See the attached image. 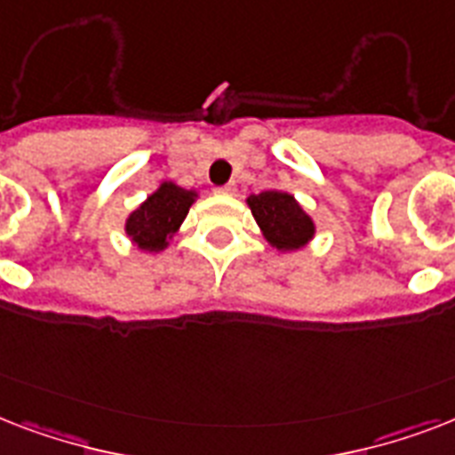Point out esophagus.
I'll list each match as a JSON object with an SVG mask.
<instances>
[{"instance_id":"34e87169","label":"esophagus","mask_w":455,"mask_h":455,"mask_svg":"<svg viewBox=\"0 0 455 455\" xmlns=\"http://www.w3.org/2000/svg\"><path fill=\"white\" fill-rule=\"evenodd\" d=\"M217 193H221V196H234V193H235V186H234V184L220 186V188H217Z\"/></svg>"}]
</instances>
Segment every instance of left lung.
Listing matches in <instances>:
<instances>
[{
	"mask_svg": "<svg viewBox=\"0 0 455 455\" xmlns=\"http://www.w3.org/2000/svg\"><path fill=\"white\" fill-rule=\"evenodd\" d=\"M248 205L264 238L281 252L304 248L314 238V221L291 193L262 191L250 196Z\"/></svg>",
	"mask_w": 455,
	"mask_h": 455,
	"instance_id": "obj_1",
	"label": "left lung"
}]
</instances>
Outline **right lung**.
<instances>
[{
    "instance_id": "right-lung-1",
    "label": "right lung",
    "mask_w": 455,
    "mask_h": 455,
    "mask_svg": "<svg viewBox=\"0 0 455 455\" xmlns=\"http://www.w3.org/2000/svg\"><path fill=\"white\" fill-rule=\"evenodd\" d=\"M198 198L196 191H186L174 181H163L124 221V231L139 250L160 252L170 245L188 214V207Z\"/></svg>"
}]
</instances>
